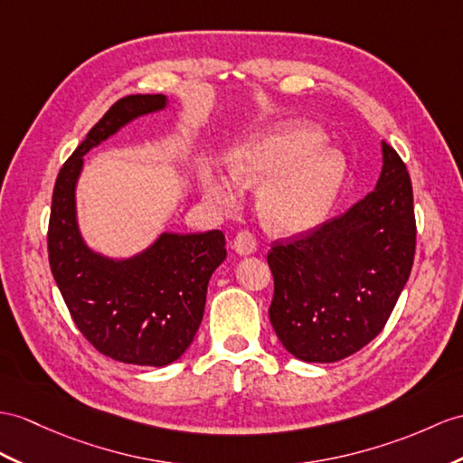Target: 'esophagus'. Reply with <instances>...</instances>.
Segmentation results:
<instances>
[{
	"label": "esophagus",
	"instance_id": "1",
	"mask_svg": "<svg viewBox=\"0 0 463 463\" xmlns=\"http://www.w3.org/2000/svg\"><path fill=\"white\" fill-rule=\"evenodd\" d=\"M233 250L240 255H251L257 250V238L250 230H241L233 238Z\"/></svg>",
	"mask_w": 463,
	"mask_h": 463
}]
</instances>
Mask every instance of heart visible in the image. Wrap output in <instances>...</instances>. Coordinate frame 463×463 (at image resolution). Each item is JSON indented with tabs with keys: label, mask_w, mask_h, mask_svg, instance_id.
Masks as SVG:
<instances>
[{
	"label": "heart",
	"mask_w": 463,
	"mask_h": 463,
	"mask_svg": "<svg viewBox=\"0 0 463 463\" xmlns=\"http://www.w3.org/2000/svg\"><path fill=\"white\" fill-rule=\"evenodd\" d=\"M324 135L308 123L292 121L241 146L232 159V175L245 184L269 178L259 196V210L269 228L304 232L328 213L342 183L344 163L332 151H318ZM206 193L230 202V186L210 178Z\"/></svg>",
	"instance_id": "obj_1"
}]
</instances>
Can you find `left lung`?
<instances>
[{"label": "left lung", "instance_id": "left-lung-1", "mask_svg": "<svg viewBox=\"0 0 463 463\" xmlns=\"http://www.w3.org/2000/svg\"><path fill=\"white\" fill-rule=\"evenodd\" d=\"M416 250L412 184L399 153L383 143L377 188L287 241H273L269 318L288 352L332 364L381 334L407 285Z\"/></svg>", "mask_w": 463, "mask_h": 463}]
</instances>
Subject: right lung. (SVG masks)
<instances>
[{
	"label": "right lung",
	"instance_id": "right-lung-1",
	"mask_svg": "<svg viewBox=\"0 0 463 463\" xmlns=\"http://www.w3.org/2000/svg\"><path fill=\"white\" fill-rule=\"evenodd\" d=\"M161 94L119 98L66 159L52 190L49 263L76 328L116 362L163 367L193 344L204 317L208 280L225 259L220 230L163 233L145 253L111 261L84 245L74 186L82 156L128 121L165 108Z\"/></svg>",
	"mask_w": 463,
	"mask_h": 463
}]
</instances>
